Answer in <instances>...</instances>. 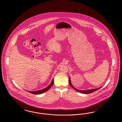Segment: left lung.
<instances>
[{"instance_id":"8db88e82","label":"left lung","mask_w":122,"mask_h":122,"mask_svg":"<svg viewBox=\"0 0 122 122\" xmlns=\"http://www.w3.org/2000/svg\"><path fill=\"white\" fill-rule=\"evenodd\" d=\"M70 77H69V83H70V85L71 87H72L75 90H76V91L79 92H80L81 93H84V94H89V93H92L93 92L97 91L99 90L100 88H101V87H99L98 88H97V89H90V90H87L86 91H83V90H78L77 89H76V88L74 87L73 86V85H72L71 83V81H70Z\"/></svg>"}]
</instances>
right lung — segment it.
<instances>
[{"label":"right lung","instance_id":"right-lung-1","mask_svg":"<svg viewBox=\"0 0 122 122\" xmlns=\"http://www.w3.org/2000/svg\"><path fill=\"white\" fill-rule=\"evenodd\" d=\"M53 83H54V79L52 80L51 83H50V84L47 87H46L45 88H44L43 89H42V90H41L36 91H33V92H30V91L29 92V91H28V92H30V93H32V94H35V95L41 94H42V93H44L45 92H46L47 91H48L51 87L52 86H53Z\"/></svg>","mask_w":122,"mask_h":122}]
</instances>
